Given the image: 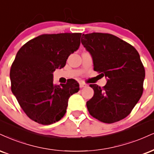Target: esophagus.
<instances>
[{"mask_svg":"<svg viewBox=\"0 0 154 154\" xmlns=\"http://www.w3.org/2000/svg\"><path fill=\"white\" fill-rule=\"evenodd\" d=\"M85 87H86V84H85V83L83 82H79V88H85Z\"/></svg>","mask_w":154,"mask_h":154,"instance_id":"obj_1","label":"esophagus"}]
</instances>
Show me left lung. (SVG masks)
Instances as JSON below:
<instances>
[{
	"instance_id": "1",
	"label": "left lung",
	"mask_w": 154,
	"mask_h": 154,
	"mask_svg": "<svg viewBox=\"0 0 154 154\" xmlns=\"http://www.w3.org/2000/svg\"><path fill=\"white\" fill-rule=\"evenodd\" d=\"M82 45L91 54L94 70L107 78L103 88L90 85L94 95L87 102L92 117L106 123L127 117L143 93L145 69L133 46L110 34H82Z\"/></svg>"
}]
</instances>
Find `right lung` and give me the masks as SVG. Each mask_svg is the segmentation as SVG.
I'll return each instance as SVG.
<instances>
[{"label": "right lung", "mask_w": 154, "mask_h": 154, "mask_svg": "<svg viewBox=\"0 0 154 154\" xmlns=\"http://www.w3.org/2000/svg\"><path fill=\"white\" fill-rule=\"evenodd\" d=\"M80 33L43 34L26 43L16 54L10 72L11 90L29 118L49 125L64 117L70 96L79 84H53V72L62 69L79 49Z\"/></svg>", "instance_id": "obj_1"}]
</instances>
